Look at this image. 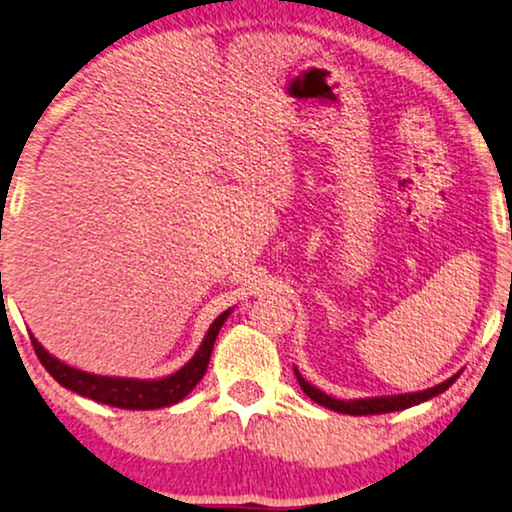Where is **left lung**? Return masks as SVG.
<instances>
[{
    "instance_id": "obj_1",
    "label": "left lung",
    "mask_w": 512,
    "mask_h": 512,
    "mask_svg": "<svg viewBox=\"0 0 512 512\" xmlns=\"http://www.w3.org/2000/svg\"><path fill=\"white\" fill-rule=\"evenodd\" d=\"M295 375H297V383H300V387H302V392L307 394L309 399H314L316 404L326 406V409H331V411L349 413V416H375V413H390V411L409 409V406H416V404H420V401H428L432 397H437V394H442L446 387H449L458 378V375H454V378H449L442 385H435V387H430V390L413 392V394H394V397H373V399L342 401V399L328 397V394H323L321 390H316V387L309 385L307 380H304L297 371H295Z\"/></svg>"
}]
</instances>
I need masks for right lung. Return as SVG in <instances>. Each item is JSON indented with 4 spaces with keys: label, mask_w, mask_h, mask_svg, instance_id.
<instances>
[{
    "label": "right lung",
    "mask_w": 512,
    "mask_h": 512,
    "mask_svg": "<svg viewBox=\"0 0 512 512\" xmlns=\"http://www.w3.org/2000/svg\"><path fill=\"white\" fill-rule=\"evenodd\" d=\"M229 316V309L224 314H219L215 323L210 326L208 335H205L203 345L196 352L189 364L179 368L174 375H167L163 380H129V378H103V375L84 373L77 371V368H70L51 357V354L44 349L35 338L32 340V347H35L37 359L42 361V366L51 373V378L56 383H61L68 390H73L82 397H89L94 401H101V404L108 406H120V409H160V406H172L177 404L189 394L193 387L198 385V380L203 378L205 371H208L212 347H215L217 333L222 328V323Z\"/></svg>",
    "instance_id": "1"
}]
</instances>
